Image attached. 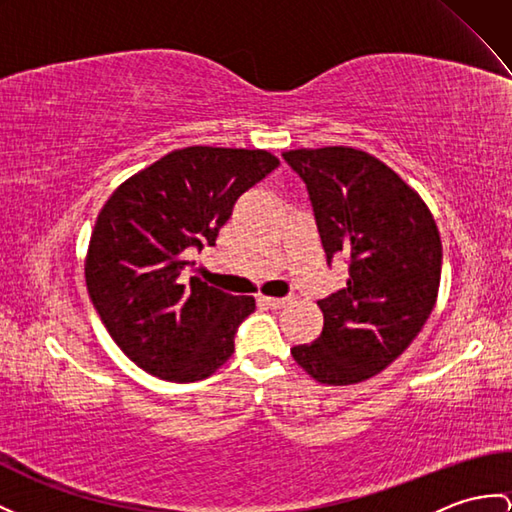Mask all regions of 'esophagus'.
<instances>
[{
	"label": "esophagus",
	"mask_w": 512,
	"mask_h": 512,
	"mask_svg": "<svg viewBox=\"0 0 512 512\" xmlns=\"http://www.w3.org/2000/svg\"><path fill=\"white\" fill-rule=\"evenodd\" d=\"M258 302L263 306H269V308H284L286 304L291 302L289 297H267V295H260Z\"/></svg>",
	"instance_id": "obj_1"
}]
</instances>
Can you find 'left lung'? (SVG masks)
I'll return each instance as SVG.
<instances>
[{
  "mask_svg": "<svg viewBox=\"0 0 512 512\" xmlns=\"http://www.w3.org/2000/svg\"><path fill=\"white\" fill-rule=\"evenodd\" d=\"M282 156L306 182L328 260L350 258L345 289L317 302L321 334L291 354L321 384H358L389 367L428 321L441 284V234L413 186L363 149Z\"/></svg>",
  "mask_w": 512,
  "mask_h": 512,
  "instance_id": "8db88e82",
  "label": "left lung"
}]
</instances>
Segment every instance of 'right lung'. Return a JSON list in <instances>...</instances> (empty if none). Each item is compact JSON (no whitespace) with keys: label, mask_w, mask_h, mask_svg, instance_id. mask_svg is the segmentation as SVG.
<instances>
[{"label":"right lung","mask_w":512,"mask_h":512,"mask_svg":"<svg viewBox=\"0 0 512 512\" xmlns=\"http://www.w3.org/2000/svg\"><path fill=\"white\" fill-rule=\"evenodd\" d=\"M280 165L267 149H173L121 182L99 210L84 260L91 302L134 365L169 382L204 380L234 354L252 295L182 278L189 249L215 245L232 206Z\"/></svg>","instance_id":"obj_1"}]
</instances>
